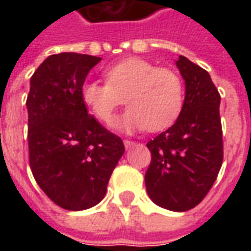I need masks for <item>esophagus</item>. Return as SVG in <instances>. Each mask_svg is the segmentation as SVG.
Masks as SVG:
<instances>
[{
    "label": "esophagus",
    "mask_w": 251,
    "mask_h": 251,
    "mask_svg": "<svg viewBox=\"0 0 251 251\" xmlns=\"http://www.w3.org/2000/svg\"><path fill=\"white\" fill-rule=\"evenodd\" d=\"M124 145H125L126 149H130V148L136 147V142L130 141V140H125V141H124Z\"/></svg>",
    "instance_id": "obj_1"
}]
</instances>
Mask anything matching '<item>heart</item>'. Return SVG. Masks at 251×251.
I'll use <instances>...</instances> for the list:
<instances>
[{
    "label": "heart",
    "instance_id": "heart-1",
    "mask_svg": "<svg viewBox=\"0 0 251 251\" xmlns=\"http://www.w3.org/2000/svg\"><path fill=\"white\" fill-rule=\"evenodd\" d=\"M106 83H83L80 98L99 121L109 124L125 97L129 109L114 121L121 131H160L177 120L184 103L179 75L141 57H127L103 71Z\"/></svg>",
    "mask_w": 251,
    "mask_h": 251
}]
</instances>
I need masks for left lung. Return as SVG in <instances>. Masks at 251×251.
Masks as SVG:
<instances>
[{"label":"left lung","instance_id":"8db88e82","mask_svg":"<svg viewBox=\"0 0 251 251\" xmlns=\"http://www.w3.org/2000/svg\"><path fill=\"white\" fill-rule=\"evenodd\" d=\"M184 79L181 113L168 130L148 142L152 161L145 174L149 198L163 208L188 211L203 200L223 161L221 95L208 72L180 55Z\"/></svg>","mask_w":251,"mask_h":251}]
</instances>
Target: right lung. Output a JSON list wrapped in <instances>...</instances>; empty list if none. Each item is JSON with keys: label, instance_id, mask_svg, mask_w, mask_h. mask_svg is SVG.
I'll list each match as a JSON object with an SVG mask.
<instances>
[{"label": "right lung", "instance_id": "add662e5", "mask_svg": "<svg viewBox=\"0 0 251 251\" xmlns=\"http://www.w3.org/2000/svg\"><path fill=\"white\" fill-rule=\"evenodd\" d=\"M102 59L75 52L48 56L30 77L26 99L29 165L44 194L63 208L87 210L107 191L124 142L106 130L80 98Z\"/></svg>", "mask_w": 251, "mask_h": 251}]
</instances>
